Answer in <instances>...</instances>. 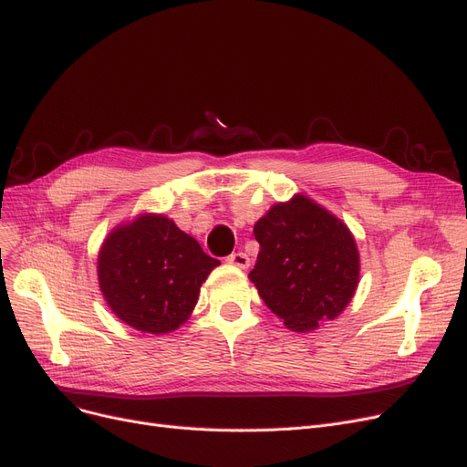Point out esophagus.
I'll return each instance as SVG.
<instances>
[{"mask_svg":"<svg viewBox=\"0 0 467 467\" xmlns=\"http://www.w3.org/2000/svg\"><path fill=\"white\" fill-rule=\"evenodd\" d=\"M228 263L239 266V268H247L251 265V259L247 257V253L244 251H237V253H232V255L228 257Z\"/></svg>","mask_w":467,"mask_h":467,"instance_id":"34e87169","label":"esophagus"}]
</instances>
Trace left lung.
<instances>
[{
	"label": "left lung",
	"instance_id": "1",
	"mask_svg": "<svg viewBox=\"0 0 467 467\" xmlns=\"http://www.w3.org/2000/svg\"><path fill=\"white\" fill-rule=\"evenodd\" d=\"M253 234L261 251L249 278L288 329L314 331L348 306L360 257L355 237L331 212L296 194L268 210Z\"/></svg>",
	"mask_w": 467,
	"mask_h": 467
}]
</instances>
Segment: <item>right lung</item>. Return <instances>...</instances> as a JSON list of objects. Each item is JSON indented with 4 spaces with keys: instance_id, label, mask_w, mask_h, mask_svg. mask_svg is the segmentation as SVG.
Wrapping results in <instances>:
<instances>
[{
    "instance_id": "right-lung-1",
    "label": "right lung",
    "mask_w": 467,
    "mask_h": 467,
    "mask_svg": "<svg viewBox=\"0 0 467 467\" xmlns=\"http://www.w3.org/2000/svg\"><path fill=\"white\" fill-rule=\"evenodd\" d=\"M220 261L161 214H142L112 230L99 251V286L130 327L163 335L187 321L201 285Z\"/></svg>"
}]
</instances>
